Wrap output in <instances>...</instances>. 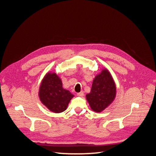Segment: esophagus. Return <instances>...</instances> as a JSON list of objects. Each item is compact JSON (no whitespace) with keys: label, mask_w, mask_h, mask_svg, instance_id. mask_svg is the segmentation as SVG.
Listing matches in <instances>:
<instances>
[{"label":"esophagus","mask_w":156,"mask_h":156,"mask_svg":"<svg viewBox=\"0 0 156 156\" xmlns=\"http://www.w3.org/2000/svg\"><path fill=\"white\" fill-rule=\"evenodd\" d=\"M77 95L78 96H79V97H83V96H84V92H83V91H81V92H80L77 93Z\"/></svg>","instance_id":"34e87169"}]
</instances>
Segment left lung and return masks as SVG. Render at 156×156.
<instances>
[{"label":"left lung","mask_w":156,"mask_h":156,"mask_svg":"<svg viewBox=\"0 0 156 156\" xmlns=\"http://www.w3.org/2000/svg\"><path fill=\"white\" fill-rule=\"evenodd\" d=\"M116 96V86L111 72L107 68L101 69L94 77L90 92L86 99L91 109L101 112L109 107Z\"/></svg>","instance_id":"1"}]
</instances>
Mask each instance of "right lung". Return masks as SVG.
<instances>
[{
    "label": "right lung",
    "mask_w": 156,
    "mask_h": 156,
    "mask_svg": "<svg viewBox=\"0 0 156 156\" xmlns=\"http://www.w3.org/2000/svg\"><path fill=\"white\" fill-rule=\"evenodd\" d=\"M38 96L42 104L55 113L66 110L74 95L62 87V80L55 72H48L42 79Z\"/></svg>",
    "instance_id": "add662e5"
}]
</instances>
